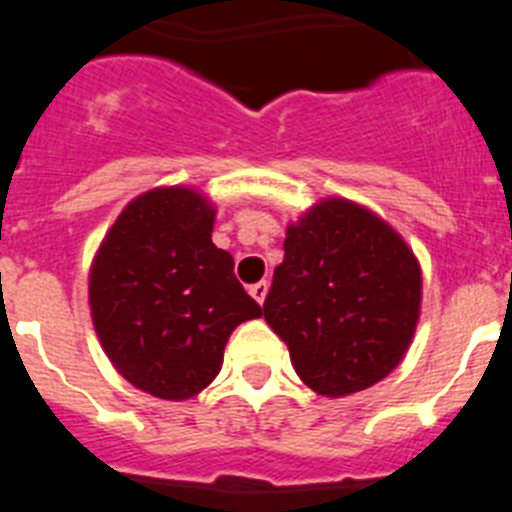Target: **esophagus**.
Returning a JSON list of instances; mask_svg holds the SVG:
<instances>
[{
  "instance_id": "esophagus-1",
  "label": "esophagus",
  "mask_w": 512,
  "mask_h": 512,
  "mask_svg": "<svg viewBox=\"0 0 512 512\" xmlns=\"http://www.w3.org/2000/svg\"><path fill=\"white\" fill-rule=\"evenodd\" d=\"M248 292H251V297L256 302H259V305H264L266 295H269V284H266V282H256L251 289H248Z\"/></svg>"
}]
</instances>
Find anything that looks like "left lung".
Here are the masks:
<instances>
[{
	"instance_id": "left-lung-1",
	"label": "left lung",
	"mask_w": 512,
	"mask_h": 512,
	"mask_svg": "<svg viewBox=\"0 0 512 512\" xmlns=\"http://www.w3.org/2000/svg\"><path fill=\"white\" fill-rule=\"evenodd\" d=\"M420 300L423 271L405 238L369 207L325 197L287 225L264 318L312 392L346 397L405 359Z\"/></svg>"
}]
</instances>
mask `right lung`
Listing matches in <instances>:
<instances>
[{"label": "right lung", "mask_w": 512, "mask_h": 512, "mask_svg": "<svg viewBox=\"0 0 512 512\" xmlns=\"http://www.w3.org/2000/svg\"><path fill=\"white\" fill-rule=\"evenodd\" d=\"M215 202L194 187H156L122 207L89 266V312L120 377L158 400L200 395L225 343L261 305L212 243Z\"/></svg>", "instance_id": "right-lung-1"}]
</instances>
